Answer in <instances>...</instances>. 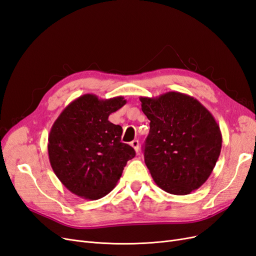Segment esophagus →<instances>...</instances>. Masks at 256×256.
Listing matches in <instances>:
<instances>
[{
  "instance_id": "1",
  "label": "esophagus",
  "mask_w": 256,
  "mask_h": 256,
  "mask_svg": "<svg viewBox=\"0 0 256 256\" xmlns=\"http://www.w3.org/2000/svg\"><path fill=\"white\" fill-rule=\"evenodd\" d=\"M130 145L134 147V150H136V154H138V148H140V144H138V140H134L132 142L130 143Z\"/></svg>"
}]
</instances>
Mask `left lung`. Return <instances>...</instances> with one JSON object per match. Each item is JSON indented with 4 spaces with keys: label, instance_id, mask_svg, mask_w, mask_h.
<instances>
[{
    "label": "left lung",
    "instance_id": "left-lung-1",
    "mask_svg": "<svg viewBox=\"0 0 256 256\" xmlns=\"http://www.w3.org/2000/svg\"><path fill=\"white\" fill-rule=\"evenodd\" d=\"M140 100L150 120L144 160L154 182L175 196L198 189L221 152L222 134L212 114L198 99L180 92Z\"/></svg>",
    "mask_w": 256,
    "mask_h": 256
}]
</instances>
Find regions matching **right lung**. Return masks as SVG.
I'll list each match as a JSON object with an SVG mask.
<instances>
[{
	"label": "right lung",
	"instance_id": "1",
	"mask_svg": "<svg viewBox=\"0 0 256 256\" xmlns=\"http://www.w3.org/2000/svg\"><path fill=\"white\" fill-rule=\"evenodd\" d=\"M127 102L122 96L100 99L85 94L69 104L51 127L48 138L50 164L74 194L86 200L110 193L134 150L120 142L122 129L109 115Z\"/></svg>",
	"mask_w": 256,
	"mask_h": 256
}]
</instances>
